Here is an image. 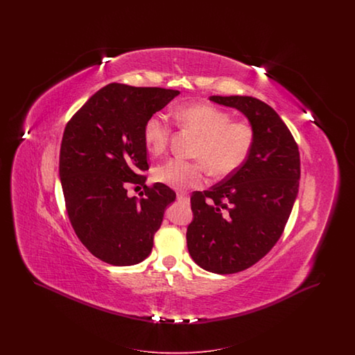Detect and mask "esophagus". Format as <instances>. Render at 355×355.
<instances>
[{
    "mask_svg": "<svg viewBox=\"0 0 355 355\" xmlns=\"http://www.w3.org/2000/svg\"><path fill=\"white\" fill-rule=\"evenodd\" d=\"M177 201H178V202L189 203V197H187L186 194L178 193V194H177Z\"/></svg>",
    "mask_w": 355,
    "mask_h": 355,
    "instance_id": "esophagus-1",
    "label": "esophagus"
}]
</instances>
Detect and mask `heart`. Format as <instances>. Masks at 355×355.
I'll return each instance as SVG.
<instances>
[{
	"label": "heart",
	"instance_id": "1",
	"mask_svg": "<svg viewBox=\"0 0 355 355\" xmlns=\"http://www.w3.org/2000/svg\"><path fill=\"white\" fill-rule=\"evenodd\" d=\"M174 119L200 137L194 155L200 161L170 158L154 170L155 181L177 190L200 186L206 168L216 178L232 175L253 150L255 132L248 121H232V116L210 105H187L174 110ZM170 128L161 114H153L144 125V144L153 155L166 150Z\"/></svg>",
	"mask_w": 355,
	"mask_h": 355
}]
</instances>
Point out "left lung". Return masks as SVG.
Returning a JSON list of instances; mask_svg holds the SVG:
<instances>
[{"mask_svg":"<svg viewBox=\"0 0 355 355\" xmlns=\"http://www.w3.org/2000/svg\"><path fill=\"white\" fill-rule=\"evenodd\" d=\"M241 112L255 132L246 162L206 191L193 193L187 249L205 270L233 274L270 252L295 202L301 161L285 122L268 103L248 96H211Z\"/></svg>","mask_w":355,"mask_h":355,"instance_id":"obj_1","label":"left lung"}]
</instances>
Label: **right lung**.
Returning <instances> with one entry per match:
<instances>
[{
	"mask_svg": "<svg viewBox=\"0 0 355 355\" xmlns=\"http://www.w3.org/2000/svg\"><path fill=\"white\" fill-rule=\"evenodd\" d=\"M178 90L109 84L69 121L60 150V180L69 220L85 248L103 262L130 266L153 249L166 207L169 186H145L129 197L128 184H145L149 169L144 125ZM144 196V193H142Z\"/></svg>",
	"mask_w": 355,
	"mask_h": 355,
	"instance_id": "obj_1",
	"label": "right lung"
}]
</instances>
